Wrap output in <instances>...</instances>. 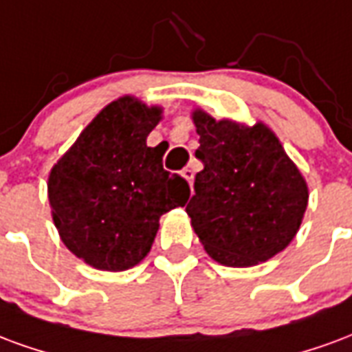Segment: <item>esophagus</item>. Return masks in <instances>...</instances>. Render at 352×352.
<instances>
[{
    "label": "esophagus",
    "instance_id": "34e87169",
    "mask_svg": "<svg viewBox=\"0 0 352 352\" xmlns=\"http://www.w3.org/2000/svg\"><path fill=\"white\" fill-rule=\"evenodd\" d=\"M182 176L189 182V184H193V178H195V170L191 166H186L184 170H182Z\"/></svg>",
    "mask_w": 352,
    "mask_h": 352
}]
</instances>
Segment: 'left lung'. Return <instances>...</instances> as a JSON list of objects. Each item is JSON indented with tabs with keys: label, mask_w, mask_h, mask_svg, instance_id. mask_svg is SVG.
Returning a JSON list of instances; mask_svg holds the SVG:
<instances>
[{
	"label": "left lung",
	"mask_w": 352,
	"mask_h": 352,
	"mask_svg": "<svg viewBox=\"0 0 352 352\" xmlns=\"http://www.w3.org/2000/svg\"><path fill=\"white\" fill-rule=\"evenodd\" d=\"M201 173L186 212L208 255L225 266H253L283 251L307 206V186L266 125L217 122L195 110Z\"/></svg>",
	"instance_id": "left-lung-1"
}]
</instances>
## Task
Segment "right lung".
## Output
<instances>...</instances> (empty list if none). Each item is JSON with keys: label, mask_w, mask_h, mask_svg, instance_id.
I'll return each instance as SVG.
<instances>
[{"label": "right lung", "mask_w": 352, "mask_h": 352, "mask_svg": "<svg viewBox=\"0 0 352 352\" xmlns=\"http://www.w3.org/2000/svg\"><path fill=\"white\" fill-rule=\"evenodd\" d=\"M161 109L135 97L110 102L54 165L48 201L67 250L94 268L122 272L148 255L159 217L184 206L189 184L163 168L146 138Z\"/></svg>", "instance_id": "obj_1"}]
</instances>
